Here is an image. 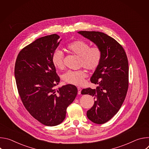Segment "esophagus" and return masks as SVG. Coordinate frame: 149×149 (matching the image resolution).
I'll return each mask as SVG.
<instances>
[{
    "label": "esophagus",
    "instance_id": "1",
    "mask_svg": "<svg viewBox=\"0 0 149 149\" xmlns=\"http://www.w3.org/2000/svg\"><path fill=\"white\" fill-rule=\"evenodd\" d=\"M77 89H78V94H80L81 92V88L80 87H78Z\"/></svg>",
    "mask_w": 149,
    "mask_h": 149
}]
</instances>
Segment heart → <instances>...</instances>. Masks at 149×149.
Segmentation results:
<instances>
[{"label":"heart","mask_w":149,"mask_h":149,"mask_svg":"<svg viewBox=\"0 0 149 149\" xmlns=\"http://www.w3.org/2000/svg\"><path fill=\"white\" fill-rule=\"evenodd\" d=\"M65 48L70 53L79 56V65L93 71L100 66L102 58V52L100 47L94 45L90 47V44L86 40L77 39L68 43ZM64 55L62 51L55 50L52 56V62L54 66L59 70L64 67L63 63ZM87 77L86 71L83 70L77 71H68L63 75V79L65 82L81 86Z\"/></svg>","instance_id":"obj_1"}]
</instances>
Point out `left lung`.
<instances>
[{
  "instance_id": "left-lung-1",
  "label": "left lung",
  "mask_w": 149,
  "mask_h": 149,
  "mask_svg": "<svg viewBox=\"0 0 149 149\" xmlns=\"http://www.w3.org/2000/svg\"><path fill=\"white\" fill-rule=\"evenodd\" d=\"M78 33L100 47L101 62L91 77L95 89H83L82 94L95 100L87 116L92 122L101 124L109 121L118 111L129 88V62L123 47L114 38L102 32L79 31Z\"/></svg>"
}]
</instances>
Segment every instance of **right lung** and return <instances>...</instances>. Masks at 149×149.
<instances>
[{"label":"right lung","mask_w":149,"mask_h":149,"mask_svg":"<svg viewBox=\"0 0 149 149\" xmlns=\"http://www.w3.org/2000/svg\"><path fill=\"white\" fill-rule=\"evenodd\" d=\"M59 38L52 34L37 39L19 52L15 66L16 86L24 105L33 118L47 126L64 120L67 109L78 93L72 84L55 88L60 79L52 56Z\"/></svg>","instance_id":"right-lung-1"}]
</instances>
